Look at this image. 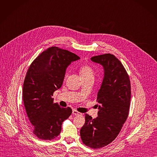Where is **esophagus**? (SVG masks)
<instances>
[{
    "label": "esophagus",
    "mask_w": 157,
    "mask_h": 157,
    "mask_svg": "<svg viewBox=\"0 0 157 157\" xmlns=\"http://www.w3.org/2000/svg\"><path fill=\"white\" fill-rule=\"evenodd\" d=\"M72 114L76 115V116H79V115H81V113H80L78 111H77L76 110L74 109V110H72Z\"/></svg>",
    "instance_id": "34e87169"
}]
</instances>
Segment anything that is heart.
Segmentation results:
<instances>
[{"instance_id":"1","label":"heart","mask_w":157,"mask_h":157,"mask_svg":"<svg viewBox=\"0 0 157 157\" xmlns=\"http://www.w3.org/2000/svg\"><path fill=\"white\" fill-rule=\"evenodd\" d=\"M79 74L81 78H88V77H94V71L92 67L88 64H83L79 69Z\"/></svg>"}]
</instances>
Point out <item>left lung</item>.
<instances>
[{
  "instance_id": "obj_1",
  "label": "left lung",
  "mask_w": 157,
  "mask_h": 157,
  "mask_svg": "<svg viewBox=\"0 0 157 157\" xmlns=\"http://www.w3.org/2000/svg\"><path fill=\"white\" fill-rule=\"evenodd\" d=\"M91 60L103 66L104 78L97 95L98 117L93 119L85 114L80 136L83 144L98 149L112 143L119 134L128 117L131 91L128 72L116 56L105 54Z\"/></svg>"
}]
</instances>
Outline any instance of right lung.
Masks as SVG:
<instances>
[{
	"label": "right lung",
	"mask_w": 157,
	"mask_h": 157,
	"mask_svg": "<svg viewBox=\"0 0 157 157\" xmlns=\"http://www.w3.org/2000/svg\"><path fill=\"white\" fill-rule=\"evenodd\" d=\"M77 55L57 47L41 53L29 66L23 83V98L33 134L42 140L59 135L62 124L72 113L70 107L54 103V92L63 82L66 69Z\"/></svg>",
	"instance_id": "add662e5"
}]
</instances>
